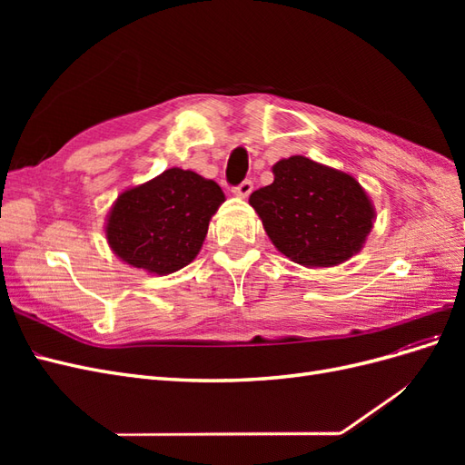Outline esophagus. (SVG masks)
Segmentation results:
<instances>
[{
	"label": "esophagus",
	"mask_w": 465,
	"mask_h": 465,
	"mask_svg": "<svg viewBox=\"0 0 465 465\" xmlns=\"http://www.w3.org/2000/svg\"><path fill=\"white\" fill-rule=\"evenodd\" d=\"M252 190H254V184H252V180H242L241 184L234 186L232 192H234L236 195H241V198H246V195H250Z\"/></svg>",
	"instance_id": "esophagus-1"
}]
</instances>
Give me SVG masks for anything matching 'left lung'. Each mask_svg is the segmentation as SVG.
<instances>
[{
    "label": "left lung",
    "instance_id": "1",
    "mask_svg": "<svg viewBox=\"0 0 465 465\" xmlns=\"http://www.w3.org/2000/svg\"><path fill=\"white\" fill-rule=\"evenodd\" d=\"M275 180L250 195L275 248L308 267H330L361 250L374 211L359 182L306 157L273 166Z\"/></svg>",
    "mask_w": 465,
    "mask_h": 465
}]
</instances>
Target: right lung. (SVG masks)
Instances as JSON below:
<instances>
[{
    "mask_svg": "<svg viewBox=\"0 0 465 465\" xmlns=\"http://www.w3.org/2000/svg\"><path fill=\"white\" fill-rule=\"evenodd\" d=\"M223 202L213 180L168 168L120 195L108 217V242L134 267L159 275L178 272L198 256L211 215Z\"/></svg>",
    "mask_w": 465,
    "mask_h": 465,
    "instance_id": "add662e5",
    "label": "right lung"
}]
</instances>
